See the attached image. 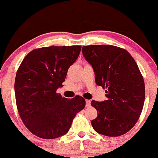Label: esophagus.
<instances>
[{"label": "esophagus", "instance_id": "obj_1", "mask_svg": "<svg viewBox=\"0 0 158 158\" xmlns=\"http://www.w3.org/2000/svg\"><path fill=\"white\" fill-rule=\"evenodd\" d=\"M91 105V102L90 100H86V107H89Z\"/></svg>", "mask_w": 158, "mask_h": 158}]
</instances>
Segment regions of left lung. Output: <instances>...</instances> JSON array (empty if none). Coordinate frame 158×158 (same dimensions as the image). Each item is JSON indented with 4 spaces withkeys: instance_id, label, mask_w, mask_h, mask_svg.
<instances>
[{
    "instance_id": "obj_1",
    "label": "left lung",
    "mask_w": 158,
    "mask_h": 158,
    "mask_svg": "<svg viewBox=\"0 0 158 158\" xmlns=\"http://www.w3.org/2000/svg\"><path fill=\"white\" fill-rule=\"evenodd\" d=\"M84 58L95 72L96 84L106 89L107 100H93L98 112L91 123L96 132L120 136L135 126L145 101L143 77L136 62L124 49L112 45H89L82 48Z\"/></svg>"
}]
</instances>
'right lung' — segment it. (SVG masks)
Here are the masks:
<instances>
[{
  "label": "right lung",
  "instance_id": "add662e5",
  "mask_svg": "<svg viewBox=\"0 0 158 158\" xmlns=\"http://www.w3.org/2000/svg\"><path fill=\"white\" fill-rule=\"evenodd\" d=\"M81 46L47 47L31 51L22 62L15 79L17 109L25 126L40 138L52 139L69 132L85 99H72L56 93Z\"/></svg>",
  "mask_w": 158,
  "mask_h": 158
}]
</instances>
